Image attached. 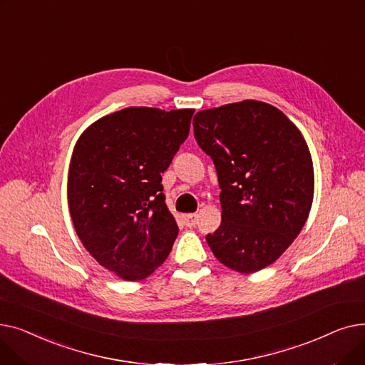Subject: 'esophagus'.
Masks as SVG:
<instances>
[{
	"mask_svg": "<svg viewBox=\"0 0 365 365\" xmlns=\"http://www.w3.org/2000/svg\"><path fill=\"white\" fill-rule=\"evenodd\" d=\"M183 222H185V225H186L187 227H194V226L197 225V222H198V215H195V213L185 215V216H183Z\"/></svg>",
	"mask_w": 365,
	"mask_h": 365,
	"instance_id": "obj_1",
	"label": "esophagus"
}]
</instances>
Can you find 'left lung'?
Listing matches in <instances>:
<instances>
[{
	"label": "left lung",
	"mask_w": 365,
	"mask_h": 365,
	"mask_svg": "<svg viewBox=\"0 0 365 365\" xmlns=\"http://www.w3.org/2000/svg\"><path fill=\"white\" fill-rule=\"evenodd\" d=\"M198 146L217 171L222 223L205 240L220 263L257 272L290 247L309 216L314 165L299 128L257 101L200 110Z\"/></svg>",
	"instance_id": "left-lung-1"
}]
</instances>
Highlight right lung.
I'll return each mask as SVG.
<instances>
[{
    "label": "right lung",
    "instance_id": "add662e5",
    "mask_svg": "<svg viewBox=\"0 0 365 365\" xmlns=\"http://www.w3.org/2000/svg\"><path fill=\"white\" fill-rule=\"evenodd\" d=\"M192 115L194 109L125 108L91 124L75 145L68 202L76 235L125 281L149 277L179 234L161 173L186 140Z\"/></svg>",
    "mask_w": 365,
    "mask_h": 365
}]
</instances>
